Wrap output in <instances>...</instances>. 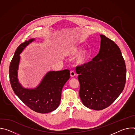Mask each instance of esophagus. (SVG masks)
I'll return each mask as SVG.
<instances>
[{
    "label": "esophagus",
    "mask_w": 135,
    "mask_h": 135,
    "mask_svg": "<svg viewBox=\"0 0 135 135\" xmlns=\"http://www.w3.org/2000/svg\"><path fill=\"white\" fill-rule=\"evenodd\" d=\"M70 76L71 77H74V76L76 75V73L74 72V70H71L70 71Z\"/></svg>",
    "instance_id": "34e87169"
}]
</instances>
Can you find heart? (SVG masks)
<instances>
[{
	"mask_svg": "<svg viewBox=\"0 0 135 135\" xmlns=\"http://www.w3.org/2000/svg\"><path fill=\"white\" fill-rule=\"evenodd\" d=\"M80 48L79 47L74 46L70 48L66 52V54L68 55L74 56L78 53ZM89 52L86 49H83L81 50L76 55L75 61L76 62L79 64H83L85 63L88 60L89 57Z\"/></svg>",
	"mask_w": 135,
	"mask_h": 135,
	"instance_id": "1",
	"label": "heart"
}]
</instances>
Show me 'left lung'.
<instances>
[{
	"label": "left lung",
	"instance_id": "obj_1",
	"mask_svg": "<svg viewBox=\"0 0 135 135\" xmlns=\"http://www.w3.org/2000/svg\"><path fill=\"white\" fill-rule=\"evenodd\" d=\"M100 36L99 53L92 61L76 69L83 104L98 110L108 107L117 99L126 82V67L120 48L105 35Z\"/></svg>",
	"mask_w": 135,
	"mask_h": 135
}]
</instances>
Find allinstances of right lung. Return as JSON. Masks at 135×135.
Returning <instances> with one entry per match:
<instances>
[{"label": "right lung", "mask_w": 135, "mask_h": 135, "mask_svg": "<svg viewBox=\"0 0 135 135\" xmlns=\"http://www.w3.org/2000/svg\"><path fill=\"white\" fill-rule=\"evenodd\" d=\"M33 41L34 39L26 41L16 49L9 65V81L15 94L29 108L39 113H47L59 106L62 89L70 78V71L67 69L49 71L37 88L31 90L22 88L17 80L19 54Z\"/></svg>", "instance_id": "1"}]
</instances>
